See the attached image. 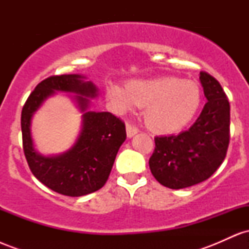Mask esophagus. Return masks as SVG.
I'll return each instance as SVG.
<instances>
[{
    "instance_id": "esophagus-1",
    "label": "esophagus",
    "mask_w": 249,
    "mask_h": 249,
    "mask_svg": "<svg viewBox=\"0 0 249 249\" xmlns=\"http://www.w3.org/2000/svg\"><path fill=\"white\" fill-rule=\"evenodd\" d=\"M136 133H138V128H137L136 126H133V125L131 124H126V134L128 138H132V137L134 136Z\"/></svg>"
}]
</instances>
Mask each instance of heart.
Wrapping results in <instances>:
<instances>
[{
    "label": "heart",
    "mask_w": 249,
    "mask_h": 249,
    "mask_svg": "<svg viewBox=\"0 0 249 249\" xmlns=\"http://www.w3.org/2000/svg\"><path fill=\"white\" fill-rule=\"evenodd\" d=\"M110 105L118 112L144 107V121L157 133L180 131L193 119L201 104V91L196 82L166 76L132 79L126 87L110 83L105 88Z\"/></svg>",
    "instance_id": "obj_1"
}]
</instances>
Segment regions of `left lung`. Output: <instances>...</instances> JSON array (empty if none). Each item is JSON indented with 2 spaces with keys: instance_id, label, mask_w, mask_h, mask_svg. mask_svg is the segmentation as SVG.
Returning <instances> with one entry per match:
<instances>
[{
  "instance_id": "1",
  "label": "left lung",
  "mask_w": 249,
  "mask_h": 249,
  "mask_svg": "<svg viewBox=\"0 0 249 249\" xmlns=\"http://www.w3.org/2000/svg\"><path fill=\"white\" fill-rule=\"evenodd\" d=\"M207 103L196 123L177 136L156 137L148 165L153 177L172 190L205 181L224 161L230 144V102L220 83L201 71Z\"/></svg>"
}]
</instances>
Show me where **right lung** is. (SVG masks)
I'll return each instance as SVG.
<instances>
[{"label":"right lung","instance_id":"1","mask_svg":"<svg viewBox=\"0 0 249 249\" xmlns=\"http://www.w3.org/2000/svg\"><path fill=\"white\" fill-rule=\"evenodd\" d=\"M81 75L51 76L30 93L22 108L21 127L25 159L31 172L43 185L68 196H82L102 188L112 170L119 147L126 139L125 124L110 112L89 111L90 99L98 89ZM56 90L73 92L82 115V128L67 153L45 157L35 150L31 119L47 98Z\"/></svg>","mask_w":249,"mask_h":249}]
</instances>
